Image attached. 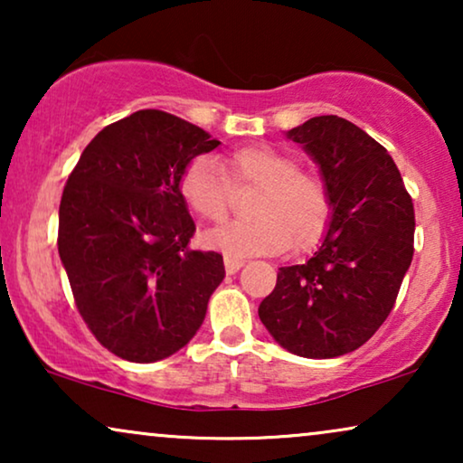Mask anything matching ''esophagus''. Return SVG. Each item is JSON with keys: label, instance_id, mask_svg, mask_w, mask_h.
Returning <instances> with one entry per match:
<instances>
[{"label": "esophagus", "instance_id": "obj_1", "mask_svg": "<svg viewBox=\"0 0 463 463\" xmlns=\"http://www.w3.org/2000/svg\"><path fill=\"white\" fill-rule=\"evenodd\" d=\"M223 261H225V271H227V274H236V271L244 265L242 259L232 257V255H225Z\"/></svg>", "mask_w": 463, "mask_h": 463}]
</instances>
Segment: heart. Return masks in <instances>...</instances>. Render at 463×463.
Segmentation results:
<instances>
[{
    "label": "heart",
    "instance_id": "heart-1",
    "mask_svg": "<svg viewBox=\"0 0 463 463\" xmlns=\"http://www.w3.org/2000/svg\"><path fill=\"white\" fill-rule=\"evenodd\" d=\"M217 164L195 157L181 170L176 189L198 217L221 223L232 211L234 189L257 187L249 204L255 219L213 230L206 242L232 255H274L293 244L307 250L320 242L331 221V192L325 176L299 168V157L274 145L230 151Z\"/></svg>",
    "mask_w": 463,
    "mask_h": 463
}]
</instances>
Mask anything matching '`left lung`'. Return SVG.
Masks as SVG:
<instances>
[{
  "label": "left lung",
  "mask_w": 463,
  "mask_h": 463,
  "mask_svg": "<svg viewBox=\"0 0 463 463\" xmlns=\"http://www.w3.org/2000/svg\"><path fill=\"white\" fill-rule=\"evenodd\" d=\"M288 137L320 164L333 219L307 263L278 271L259 318L297 356H344L394 307L415 252L413 198L388 149L344 118H312Z\"/></svg>",
  "instance_id": "obj_1"
}]
</instances>
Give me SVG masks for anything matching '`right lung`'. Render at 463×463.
Returning a JSON list of instances; mask_svg holds the SVG:
<instances>
[{
  "instance_id": "1",
  "label": "right lung",
  "mask_w": 463,
  "mask_h": 463,
  "mask_svg": "<svg viewBox=\"0 0 463 463\" xmlns=\"http://www.w3.org/2000/svg\"><path fill=\"white\" fill-rule=\"evenodd\" d=\"M217 145L173 113L143 109L105 126L69 175L59 255L86 326L119 358L179 352L223 280V255L189 249L195 223L176 189L181 170Z\"/></svg>"
}]
</instances>
